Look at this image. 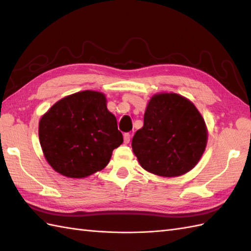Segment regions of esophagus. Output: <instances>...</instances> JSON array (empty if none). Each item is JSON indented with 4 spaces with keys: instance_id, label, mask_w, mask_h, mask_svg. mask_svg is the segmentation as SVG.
I'll return each mask as SVG.
<instances>
[{
    "instance_id": "esophagus-1",
    "label": "esophagus",
    "mask_w": 251,
    "mask_h": 251,
    "mask_svg": "<svg viewBox=\"0 0 251 251\" xmlns=\"http://www.w3.org/2000/svg\"><path fill=\"white\" fill-rule=\"evenodd\" d=\"M130 134L129 132H126V134H124V142L125 143H128L130 141Z\"/></svg>"
}]
</instances>
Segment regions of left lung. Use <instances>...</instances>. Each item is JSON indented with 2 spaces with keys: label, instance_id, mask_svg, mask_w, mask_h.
Returning a JSON list of instances; mask_svg holds the SVG:
<instances>
[{
  "label": "left lung",
  "instance_id": "1",
  "mask_svg": "<svg viewBox=\"0 0 251 251\" xmlns=\"http://www.w3.org/2000/svg\"><path fill=\"white\" fill-rule=\"evenodd\" d=\"M206 143L205 121L195 105L177 94H158L149 102L131 147L149 173L177 177L195 166Z\"/></svg>",
  "mask_w": 251,
  "mask_h": 251
}]
</instances>
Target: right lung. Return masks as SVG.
<instances>
[{
	"instance_id": "1",
	"label": "right lung",
	"mask_w": 251,
	"mask_h": 251,
	"mask_svg": "<svg viewBox=\"0 0 251 251\" xmlns=\"http://www.w3.org/2000/svg\"><path fill=\"white\" fill-rule=\"evenodd\" d=\"M39 138L57 173L84 178L103 169L123 142L103 94L84 90L58 101L42 116Z\"/></svg>"
}]
</instances>
